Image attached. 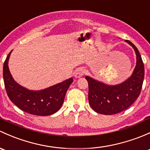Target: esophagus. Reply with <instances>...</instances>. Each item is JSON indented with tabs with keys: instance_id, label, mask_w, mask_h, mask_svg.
<instances>
[{
	"instance_id": "34e87169",
	"label": "esophagus",
	"mask_w": 150,
	"mask_h": 150,
	"mask_svg": "<svg viewBox=\"0 0 150 150\" xmlns=\"http://www.w3.org/2000/svg\"><path fill=\"white\" fill-rule=\"evenodd\" d=\"M84 72H85L84 70H83V68H81V67H80V68L77 69L75 72V77L76 78H81V77L84 75Z\"/></svg>"
}]
</instances>
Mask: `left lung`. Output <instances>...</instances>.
Listing matches in <instances>:
<instances>
[{
	"label": "left lung",
	"instance_id": "8db88e82",
	"mask_svg": "<svg viewBox=\"0 0 150 150\" xmlns=\"http://www.w3.org/2000/svg\"><path fill=\"white\" fill-rule=\"evenodd\" d=\"M126 42L134 48L137 55V64L133 73L125 81L115 86H109L89 76L88 101L96 112L113 115L128 108L139 96L144 77V67L137 48L130 41Z\"/></svg>",
	"mask_w": 150,
	"mask_h": 150
}]
</instances>
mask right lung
Masks as SVG:
<instances>
[{
	"label": "right lung",
	"mask_w": 150,
	"mask_h": 150,
	"mask_svg": "<svg viewBox=\"0 0 150 150\" xmlns=\"http://www.w3.org/2000/svg\"><path fill=\"white\" fill-rule=\"evenodd\" d=\"M11 52L5 60L3 70L5 88L9 99L20 109L30 114L50 116L56 113L62 106L73 79L69 78L41 91H30L18 84L9 71L8 64Z\"/></svg>",
	"instance_id": "right-lung-1"
}]
</instances>
